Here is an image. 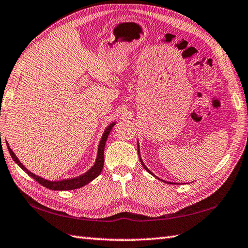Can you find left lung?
Returning a JSON list of instances; mask_svg holds the SVG:
<instances>
[{
    "mask_svg": "<svg viewBox=\"0 0 248 248\" xmlns=\"http://www.w3.org/2000/svg\"><path fill=\"white\" fill-rule=\"evenodd\" d=\"M138 154H139V157H140V150H139V143H138ZM140 161H141V163H142V166H143V168H144V169H145V170H147V172H148V173H150V174H152V175H154V174H153V173L151 172V170L147 169V167L145 166V164H144V163H143V161H142V159H141V157H140ZM162 181H163V180H162ZM167 184H169V183H167Z\"/></svg>",
    "mask_w": 248,
    "mask_h": 248,
    "instance_id": "8db88e82",
    "label": "left lung"
}]
</instances>
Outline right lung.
<instances>
[{"label": "right lung", "instance_id": "1", "mask_svg": "<svg viewBox=\"0 0 248 248\" xmlns=\"http://www.w3.org/2000/svg\"><path fill=\"white\" fill-rule=\"evenodd\" d=\"M115 122H112L110 124L108 127L104 131V134L102 136V139L100 141V144H98V151H97V157H96V160L95 163L93 164V167L89 170H87L85 174H82L78 177H75V178H69V179H63V180H59V181H51V180H47L40 177V176H37L34 173L30 172L29 170H27L23 164L20 162V160L15 155V153L13 152L12 148L9 147L8 143L7 144V148L9 151L10 156L14 159V161L18 164V166L26 172V174H29L31 178H34L36 181H38L41 186H46V188L49 189V190H54V191H67V190H74V189H78L81 188V186H84L86 185H88L92 181L94 178H96L98 175L101 174L102 170H103V166H104V148H105V144H106V141L107 138L109 136L110 130L112 129V127L114 126Z\"/></svg>", "mask_w": 248, "mask_h": 248}]
</instances>
